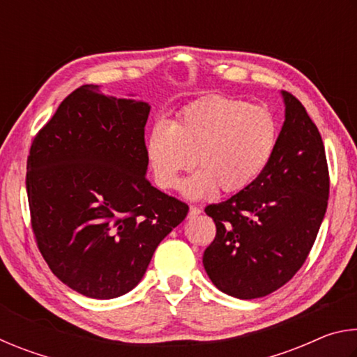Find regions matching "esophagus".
Instances as JSON below:
<instances>
[{
    "mask_svg": "<svg viewBox=\"0 0 357 357\" xmlns=\"http://www.w3.org/2000/svg\"><path fill=\"white\" fill-rule=\"evenodd\" d=\"M198 214H202V209L198 206H190L189 208V217H197Z\"/></svg>",
    "mask_w": 357,
    "mask_h": 357,
    "instance_id": "34e87169",
    "label": "esophagus"
}]
</instances>
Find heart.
Listing matches in <instances>:
<instances>
[{
  "label": "heart",
  "mask_w": 357,
  "mask_h": 357,
  "mask_svg": "<svg viewBox=\"0 0 357 357\" xmlns=\"http://www.w3.org/2000/svg\"><path fill=\"white\" fill-rule=\"evenodd\" d=\"M279 142V124L268 108L211 96L193 102L173 124L157 121L146 138V159L155 183L174 189L179 174L202 167L181 190L189 198L213 195L217 187L236 193L268 170Z\"/></svg>",
  "instance_id": "obj_1"
}]
</instances>
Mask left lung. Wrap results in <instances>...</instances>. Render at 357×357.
<instances>
[{
    "label": "left lung",
    "instance_id": "obj_1",
    "mask_svg": "<svg viewBox=\"0 0 357 357\" xmlns=\"http://www.w3.org/2000/svg\"><path fill=\"white\" fill-rule=\"evenodd\" d=\"M285 123L268 170L245 190L204 208L215 238L204 250L211 282L238 299L268 296L301 269L329 198L324 144L304 105L282 91Z\"/></svg>",
    "mask_w": 357,
    "mask_h": 357
}]
</instances>
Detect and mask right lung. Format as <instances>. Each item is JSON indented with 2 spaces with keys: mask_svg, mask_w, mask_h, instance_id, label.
Returning <instances> with one entry per match:
<instances>
[{
  "mask_svg": "<svg viewBox=\"0 0 357 357\" xmlns=\"http://www.w3.org/2000/svg\"><path fill=\"white\" fill-rule=\"evenodd\" d=\"M151 107L83 84L34 137L26 162L31 227L59 280L94 299L138 285L189 206L146 179Z\"/></svg>",
  "mask_w": 357,
  "mask_h": 357,
  "instance_id": "add662e5",
  "label": "right lung"
}]
</instances>
